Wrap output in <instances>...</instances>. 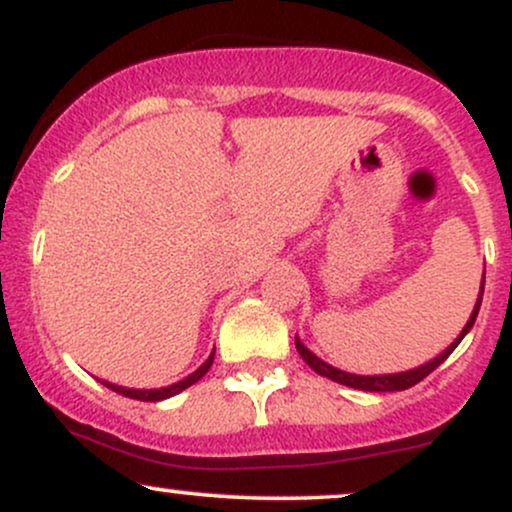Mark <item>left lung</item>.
<instances>
[{
    "label": "left lung",
    "instance_id": "1",
    "mask_svg": "<svg viewBox=\"0 0 512 512\" xmlns=\"http://www.w3.org/2000/svg\"><path fill=\"white\" fill-rule=\"evenodd\" d=\"M481 298H484V286H481L479 298H477V305H474L472 317H469V320H467V325H464V330L460 332V337H457L455 342H452V344L448 346V349L443 351V354L433 358V361H428V363H424V366H419V368H414V370H407V373H392V375H354V373H346V370L334 368V366H330V363L320 361V358H317V356L313 354V351L305 349L303 342H301V339H298V337H296V349H298V354H301L303 361L308 363V366L313 368L317 375H325V378H330V380H334V383H339V385L356 387V390H366V392L409 390L411 385L421 383V380H424L428 373H433V370H436V368L440 366V363H443L445 358H448V356L452 354V351H455V346L462 342L464 334L472 330L474 320H477L479 308H481Z\"/></svg>",
    "mask_w": 512,
    "mask_h": 512
}]
</instances>
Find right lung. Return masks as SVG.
Masks as SVG:
<instances>
[{"instance_id": "add662e5", "label": "right lung", "mask_w": 512, "mask_h": 512, "mask_svg": "<svg viewBox=\"0 0 512 512\" xmlns=\"http://www.w3.org/2000/svg\"><path fill=\"white\" fill-rule=\"evenodd\" d=\"M211 363H214V354H211L207 361H204L202 366L195 370V373L187 375L185 380H180V383H173V385H168V387H161V390H132V387H120V385L108 383V380H101V383L105 387H110V390H113V392H117V395H125L129 399H142V402H161V399H168V397L178 395V392L187 390V387H190V385H195L199 378H204V375H207V370L211 368Z\"/></svg>"}]
</instances>
